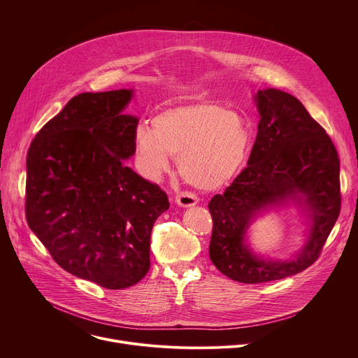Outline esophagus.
<instances>
[{
    "label": "esophagus",
    "instance_id": "esophagus-1",
    "mask_svg": "<svg viewBox=\"0 0 358 358\" xmlns=\"http://www.w3.org/2000/svg\"><path fill=\"white\" fill-rule=\"evenodd\" d=\"M176 202H177L178 207L189 208V207L196 206L198 198H196V195H194L191 192H180V194L176 195Z\"/></svg>",
    "mask_w": 358,
    "mask_h": 358
}]
</instances>
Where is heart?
<instances>
[{
    "mask_svg": "<svg viewBox=\"0 0 358 358\" xmlns=\"http://www.w3.org/2000/svg\"><path fill=\"white\" fill-rule=\"evenodd\" d=\"M250 136L245 120L215 101L164 109L151 119V127L134 131L137 162L144 177L156 181L178 157L180 176L199 189H217L242 170Z\"/></svg>",
    "mask_w": 358,
    "mask_h": 358,
    "instance_id": "b5f03b06",
    "label": "heart"
}]
</instances>
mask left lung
<instances>
[{
	"mask_svg": "<svg viewBox=\"0 0 358 358\" xmlns=\"http://www.w3.org/2000/svg\"><path fill=\"white\" fill-rule=\"evenodd\" d=\"M253 100L259 124L248 167L208 203L213 264L229 279L250 285L293 276L315 264L341 206L340 160L326 130L283 90H258ZM290 205L306 224L295 257L282 262L253 252L247 242L251 222Z\"/></svg>",
	"mask_w": 358,
	"mask_h": 358,
	"instance_id": "left-lung-1",
	"label": "left lung"
}]
</instances>
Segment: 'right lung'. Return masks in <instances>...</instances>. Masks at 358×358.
<instances>
[{
  "instance_id": "obj_1",
  "label": "right lung",
  "mask_w": 358,
  "mask_h": 358,
  "mask_svg": "<svg viewBox=\"0 0 358 358\" xmlns=\"http://www.w3.org/2000/svg\"><path fill=\"white\" fill-rule=\"evenodd\" d=\"M134 90L80 93L35 136L27 156V221L66 272L124 289L150 269V235L167 194L141 178L138 119L124 115Z\"/></svg>"
}]
</instances>
